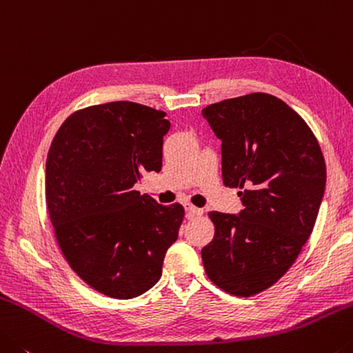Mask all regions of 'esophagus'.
I'll use <instances>...</instances> for the list:
<instances>
[{
    "label": "esophagus",
    "instance_id": "obj_1",
    "mask_svg": "<svg viewBox=\"0 0 353 353\" xmlns=\"http://www.w3.org/2000/svg\"><path fill=\"white\" fill-rule=\"evenodd\" d=\"M184 208H186L188 217H195V216L203 214V210H201V208H197V206H194L190 203H186V205H184Z\"/></svg>",
    "mask_w": 353,
    "mask_h": 353
}]
</instances>
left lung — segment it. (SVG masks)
I'll return each mask as SVG.
<instances>
[{"mask_svg":"<svg viewBox=\"0 0 353 353\" xmlns=\"http://www.w3.org/2000/svg\"><path fill=\"white\" fill-rule=\"evenodd\" d=\"M222 141V180L239 188L244 210L211 211L214 238L201 248L217 288L250 297L275 285L314 228L325 190V159L300 115L274 95L253 94L206 106Z\"/></svg>","mask_w":353,"mask_h":353,"instance_id":"8db88e82","label":"left lung"}]
</instances>
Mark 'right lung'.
<instances>
[{"instance_id":"add662e5","label":"right lung","mask_w":353,"mask_h":353,"mask_svg":"<svg viewBox=\"0 0 353 353\" xmlns=\"http://www.w3.org/2000/svg\"><path fill=\"white\" fill-rule=\"evenodd\" d=\"M164 111L112 101L68 115L45 170L50 221L63 258L81 280L112 299L153 288L178 239L180 203L159 205L134 184L163 167Z\"/></svg>"}]
</instances>
